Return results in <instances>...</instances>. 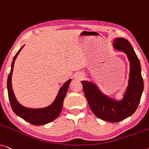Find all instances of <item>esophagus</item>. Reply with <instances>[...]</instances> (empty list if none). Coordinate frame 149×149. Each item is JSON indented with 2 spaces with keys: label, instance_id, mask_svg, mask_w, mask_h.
I'll return each mask as SVG.
<instances>
[{
  "label": "esophagus",
  "instance_id": "34e87169",
  "mask_svg": "<svg viewBox=\"0 0 149 149\" xmlns=\"http://www.w3.org/2000/svg\"><path fill=\"white\" fill-rule=\"evenodd\" d=\"M85 75L82 72H77L76 74H74V79H76V80H78V81H81L82 80V79L84 78Z\"/></svg>",
  "mask_w": 149,
  "mask_h": 149
}]
</instances>
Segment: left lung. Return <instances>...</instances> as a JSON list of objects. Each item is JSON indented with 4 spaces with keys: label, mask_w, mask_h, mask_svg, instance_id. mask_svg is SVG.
Listing matches in <instances>:
<instances>
[{
    "label": "left lung",
    "mask_w": 149,
    "mask_h": 149,
    "mask_svg": "<svg viewBox=\"0 0 149 149\" xmlns=\"http://www.w3.org/2000/svg\"><path fill=\"white\" fill-rule=\"evenodd\" d=\"M113 47L126 54L130 62L127 86L121 99L112 97L104 93L91 81H81L83 91L93 114L104 121L116 123L133 115L136 111L144 89L141 66L132 45L127 39L116 38Z\"/></svg>",
    "instance_id": "obj_1"
}]
</instances>
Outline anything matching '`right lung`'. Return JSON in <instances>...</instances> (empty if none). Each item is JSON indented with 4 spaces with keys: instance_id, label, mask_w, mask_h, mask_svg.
<instances>
[{
    "instance_id": "right-lung-1",
    "label": "right lung",
    "mask_w": 149,
    "mask_h": 149,
    "mask_svg": "<svg viewBox=\"0 0 149 149\" xmlns=\"http://www.w3.org/2000/svg\"><path fill=\"white\" fill-rule=\"evenodd\" d=\"M25 45H24L19 49L17 54L13 59L11 64V72L7 79V91L9 99L11 104L12 110H13L15 115L19 116L22 119L29 123L33 124L34 125H43L52 122L58 117L62 110L63 102H64V97L66 96L69 85L71 82V79H69L64 83L62 87H60L58 94H57L54 101L48 107L40 109H31L22 106L16 99L15 95L14 94L13 88H12L11 78L13 74L14 63L17 58L18 54H19L22 48Z\"/></svg>"
}]
</instances>
